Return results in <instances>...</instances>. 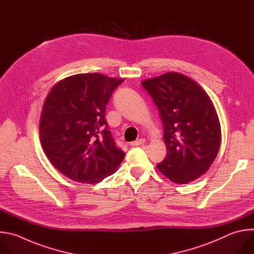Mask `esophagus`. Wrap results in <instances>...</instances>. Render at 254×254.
Listing matches in <instances>:
<instances>
[{
  "instance_id": "esophagus-1",
  "label": "esophagus",
  "mask_w": 254,
  "mask_h": 254,
  "mask_svg": "<svg viewBox=\"0 0 254 254\" xmlns=\"http://www.w3.org/2000/svg\"><path fill=\"white\" fill-rule=\"evenodd\" d=\"M144 142H145V140H144L143 138H140V139H138V140H136V141L131 142L130 145H131V146H140V145L144 144Z\"/></svg>"
}]
</instances>
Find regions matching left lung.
Returning <instances> with one entry per match:
<instances>
[{
  "instance_id": "obj_1",
  "label": "left lung",
  "mask_w": 254,
  "mask_h": 254,
  "mask_svg": "<svg viewBox=\"0 0 254 254\" xmlns=\"http://www.w3.org/2000/svg\"><path fill=\"white\" fill-rule=\"evenodd\" d=\"M142 86L156 104L167 148L159 171L178 184L203 175L219 151L221 129L212 101L195 81L168 72L147 79Z\"/></svg>"
}]
</instances>
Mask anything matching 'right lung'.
Returning <instances> with one entry per match:
<instances>
[{
  "instance_id": "add662e5",
  "label": "right lung",
  "mask_w": 254,
  "mask_h": 254,
  "mask_svg": "<svg viewBox=\"0 0 254 254\" xmlns=\"http://www.w3.org/2000/svg\"><path fill=\"white\" fill-rule=\"evenodd\" d=\"M123 81L99 73L77 74L58 82L47 95L40 119L42 147L68 178L97 183L121 164L125 152L115 144L105 110Z\"/></svg>"
}]
</instances>
